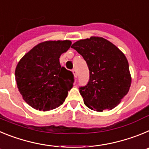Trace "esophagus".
<instances>
[{"label": "esophagus", "mask_w": 149, "mask_h": 149, "mask_svg": "<svg viewBox=\"0 0 149 149\" xmlns=\"http://www.w3.org/2000/svg\"><path fill=\"white\" fill-rule=\"evenodd\" d=\"M72 72H73V74L74 76V77H77V72L76 70V68H74L73 70H72Z\"/></svg>", "instance_id": "34e87169"}]
</instances>
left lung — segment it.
<instances>
[{"mask_svg":"<svg viewBox=\"0 0 149 149\" xmlns=\"http://www.w3.org/2000/svg\"><path fill=\"white\" fill-rule=\"evenodd\" d=\"M86 62L89 80L79 88L84 104L91 110H112L128 93L131 74L126 56L113 43L92 36L72 45Z\"/></svg>","mask_w":149,"mask_h":149,"instance_id":"8db88e82","label":"left lung"}]
</instances>
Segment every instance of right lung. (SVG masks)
Returning a JSON list of instances; mask_svg holds the SVG:
<instances>
[{
	"mask_svg": "<svg viewBox=\"0 0 149 149\" xmlns=\"http://www.w3.org/2000/svg\"><path fill=\"white\" fill-rule=\"evenodd\" d=\"M72 42L46 41L26 54L15 68V80L23 99L36 110H53L65 101L74 83L71 71L60 64V56Z\"/></svg>",
	"mask_w": 149,
	"mask_h": 149,
	"instance_id": "right-lung-1",
	"label": "right lung"
}]
</instances>
